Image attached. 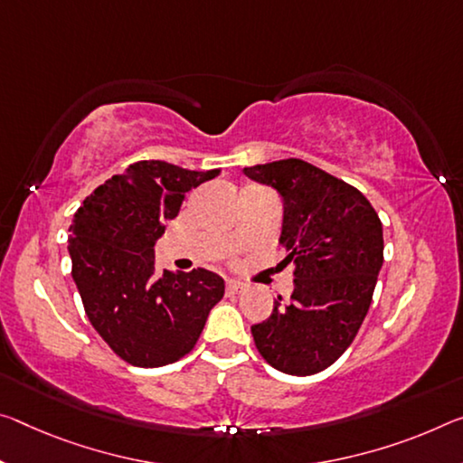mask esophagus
Returning a JSON list of instances; mask_svg holds the SVG:
<instances>
[{
  "label": "esophagus",
  "instance_id": "1",
  "mask_svg": "<svg viewBox=\"0 0 463 463\" xmlns=\"http://www.w3.org/2000/svg\"><path fill=\"white\" fill-rule=\"evenodd\" d=\"M226 290H229L231 295H241V292L247 290V284L237 282V280H229L226 282Z\"/></svg>",
  "mask_w": 463,
  "mask_h": 463
}]
</instances>
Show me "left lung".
Here are the masks:
<instances>
[{
    "instance_id": "8db88e82",
    "label": "left lung",
    "mask_w": 463,
    "mask_h": 463,
    "mask_svg": "<svg viewBox=\"0 0 463 463\" xmlns=\"http://www.w3.org/2000/svg\"><path fill=\"white\" fill-rule=\"evenodd\" d=\"M243 173L282 197L280 245L295 266L290 303L278 297L269 317L251 326L255 346L286 375H315L344 354L363 326L383 266V226L356 187L305 160Z\"/></svg>"
}]
</instances>
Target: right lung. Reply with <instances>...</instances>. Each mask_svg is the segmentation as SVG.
<instances>
[{
	"label": "right lung",
	"mask_w": 463,
	"mask_h": 463,
	"mask_svg": "<svg viewBox=\"0 0 463 463\" xmlns=\"http://www.w3.org/2000/svg\"><path fill=\"white\" fill-rule=\"evenodd\" d=\"M218 173L139 160L94 189L73 214L71 278L92 327L129 364L154 369L179 361L224 297L214 271L158 276L154 268L166 220L179 214L187 192Z\"/></svg>",
	"instance_id": "add662e5"
}]
</instances>
